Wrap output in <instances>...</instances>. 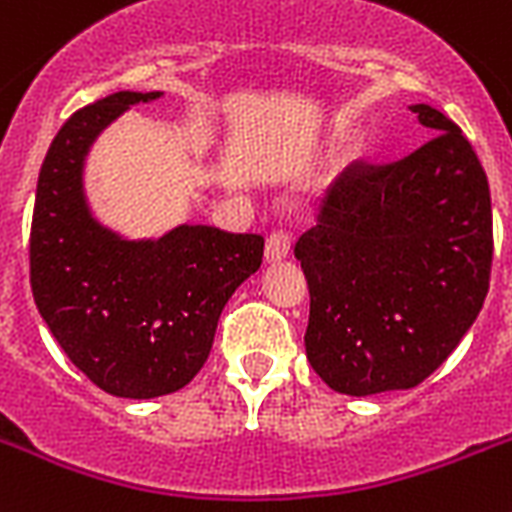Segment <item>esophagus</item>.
Segmentation results:
<instances>
[{
	"label": "esophagus",
	"instance_id": "obj_1",
	"mask_svg": "<svg viewBox=\"0 0 512 512\" xmlns=\"http://www.w3.org/2000/svg\"><path fill=\"white\" fill-rule=\"evenodd\" d=\"M289 249H292L289 234H284V231L270 234L268 242H265V263H281L289 257Z\"/></svg>",
	"mask_w": 512,
	"mask_h": 512
}]
</instances>
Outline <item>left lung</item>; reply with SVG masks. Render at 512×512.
<instances>
[{"label": "left lung", "mask_w": 512, "mask_h": 512, "mask_svg": "<svg viewBox=\"0 0 512 512\" xmlns=\"http://www.w3.org/2000/svg\"><path fill=\"white\" fill-rule=\"evenodd\" d=\"M434 139L355 165L294 247L310 289L307 360L350 397L413 389L452 355L489 292L492 197L471 141L410 105Z\"/></svg>", "instance_id": "left-lung-1"}]
</instances>
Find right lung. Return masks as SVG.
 <instances>
[{"label":"right lung","mask_w":512,"mask_h":512,"mask_svg":"<svg viewBox=\"0 0 512 512\" xmlns=\"http://www.w3.org/2000/svg\"><path fill=\"white\" fill-rule=\"evenodd\" d=\"M162 91H118L54 136L31 223L33 302L70 363L126 400L178 392L205 365L231 294L263 263V236L176 226L128 239L97 218L86 157L110 123Z\"/></svg>","instance_id":"1"}]
</instances>
